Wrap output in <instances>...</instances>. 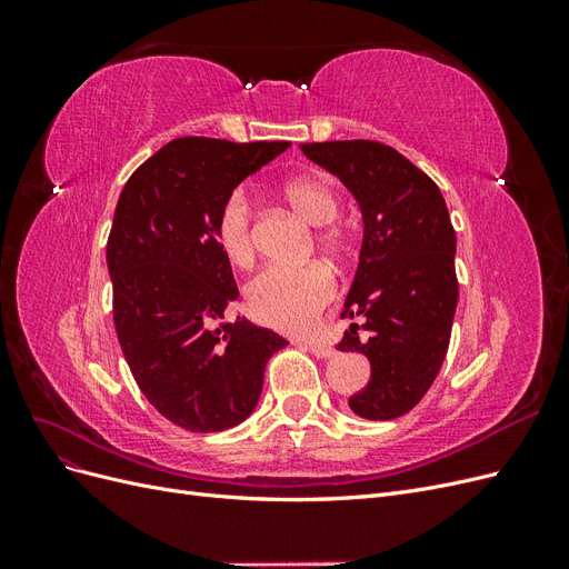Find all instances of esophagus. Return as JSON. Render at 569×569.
<instances>
[{"mask_svg":"<svg viewBox=\"0 0 569 569\" xmlns=\"http://www.w3.org/2000/svg\"><path fill=\"white\" fill-rule=\"evenodd\" d=\"M306 349L311 351L316 358H332L337 353L332 347H327L325 341H306Z\"/></svg>","mask_w":569,"mask_h":569,"instance_id":"obj_1","label":"esophagus"}]
</instances>
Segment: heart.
<instances>
[{
	"label": "heart",
	"instance_id": "obj_1",
	"mask_svg": "<svg viewBox=\"0 0 569 569\" xmlns=\"http://www.w3.org/2000/svg\"><path fill=\"white\" fill-rule=\"evenodd\" d=\"M284 199L291 209L316 228L330 226L341 211L339 192L325 176H301L289 180L284 187ZM216 234L222 251L234 266H251L256 253L251 203L242 189H237L222 201ZM320 247L332 256H343L349 251V239L339 228H330L320 234ZM335 295L337 282L330 268L322 263H308L301 268L268 266L247 287L251 313L261 322L287 332L311 330Z\"/></svg>",
	"mask_w": 569,
	"mask_h": 569
}]
</instances>
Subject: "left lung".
Masks as SVG:
<instances>
[{
  "label": "left lung",
  "instance_id": "left-lung-1",
  "mask_svg": "<svg viewBox=\"0 0 569 569\" xmlns=\"http://www.w3.org/2000/svg\"><path fill=\"white\" fill-rule=\"evenodd\" d=\"M353 194L363 244L343 301L339 351L370 360V382L349 399L366 420L420 403L443 363L458 306L456 232L439 187L399 151L368 140L301 144Z\"/></svg>",
  "mask_w": 569,
  "mask_h": 569
}]
</instances>
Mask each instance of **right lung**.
Returning a JSON list of instances; mask_svg holds the SVG:
<instances>
[{"mask_svg":"<svg viewBox=\"0 0 569 569\" xmlns=\"http://www.w3.org/2000/svg\"><path fill=\"white\" fill-rule=\"evenodd\" d=\"M289 147L180 137L120 192L107 244L116 335L147 401L189 432L244 422L266 363L287 347L266 327L228 320L239 291L216 222L234 187Z\"/></svg>","mask_w":569,"mask_h":569,"instance_id":"obj_1","label":"right lung"}]
</instances>
